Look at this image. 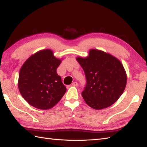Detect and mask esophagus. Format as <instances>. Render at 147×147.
Returning a JSON list of instances; mask_svg holds the SVG:
<instances>
[{
  "label": "esophagus",
  "instance_id": "obj_1",
  "mask_svg": "<svg viewBox=\"0 0 147 147\" xmlns=\"http://www.w3.org/2000/svg\"><path fill=\"white\" fill-rule=\"evenodd\" d=\"M72 86H78V83L76 82H74L73 83H72Z\"/></svg>",
  "mask_w": 147,
  "mask_h": 147
}]
</instances>
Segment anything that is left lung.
I'll use <instances>...</instances> for the list:
<instances>
[{
    "mask_svg": "<svg viewBox=\"0 0 147 147\" xmlns=\"http://www.w3.org/2000/svg\"><path fill=\"white\" fill-rule=\"evenodd\" d=\"M85 72L86 83L82 93L85 102L94 109L112 105L123 94L127 76L121 62L112 55L91 49L86 58L77 57Z\"/></svg>",
    "mask_w": 147,
    "mask_h": 147,
    "instance_id": "obj_1",
    "label": "left lung"
}]
</instances>
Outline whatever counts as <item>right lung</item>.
<instances>
[{
	"mask_svg": "<svg viewBox=\"0 0 147 147\" xmlns=\"http://www.w3.org/2000/svg\"><path fill=\"white\" fill-rule=\"evenodd\" d=\"M61 60L51 50L35 53L22 65L18 88L24 99L33 107L47 110L60 101L66 92L57 68Z\"/></svg>",
	"mask_w": 147,
	"mask_h": 147,
	"instance_id": "right-lung-1",
	"label": "right lung"
}]
</instances>
